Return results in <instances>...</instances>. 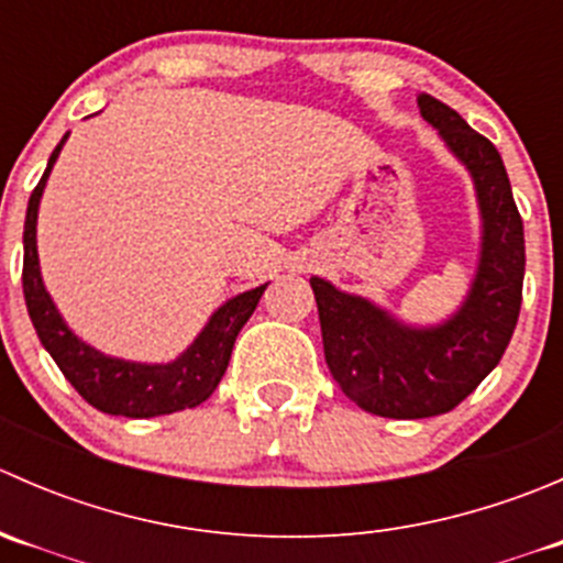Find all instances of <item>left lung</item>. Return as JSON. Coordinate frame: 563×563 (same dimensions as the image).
Masks as SVG:
<instances>
[{
    "label": "left lung",
    "instance_id": "8db88e82",
    "mask_svg": "<svg viewBox=\"0 0 563 563\" xmlns=\"http://www.w3.org/2000/svg\"><path fill=\"white\" fill-rule=\"evenodd\" d=\"M419 111L474 176L479 198V266L465 302L450 321L417 329L310 277L329 373L349 400L389 419L439 417L463 402L501 362L523 302V220L501 155L441 100L419 95Z\"/></svg>",
    "mask_w": 563,
    "mask_h": 563
}]
</instances>
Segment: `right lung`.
<instances>
[{"label":"right lung","instance_id":"1","mask_svg":"<svg viewBox=\"0 0 563 563\" xmlns=\"http://www.w3.org/2000/svg\"><path fill=\"white\" fill-rule=\"evenodd\" d=\"M65 141L67 135L51 152L48 168H45L37 187L32 190L24 220V275H21V280H24L26 310H30L32 323H35L40 343L54 356L59 371L65 373V378L76 387L78 395L103 413L150 419L201 406L218 389L220 378L229 367L236 334L245 327L247 318L253 316L266 286L240 294V297L229 299L223 308L214 310V316L209 318L203 332L192 340L190 349L176 356L174 362H168V365H141V362L113 360V356L100 354L98 349L78 340L67 329V323L62 321L59 310H56L48 291H45L43 277H40L35 236L40 196H43L45 179H48Z\"/></svg>","mask_w":563,"mask_h":563}]
</instances>
